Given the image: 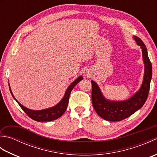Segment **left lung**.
Instances as JSON below:
<instances>
[{
  "instance_id": "obj_1",
  "label": "left lung",
  "mask_w": 157,
  "mask_h": 157,
  "mask_svg": "<svg viewBox=\"0 0 157 157\" xmlns=\"http://www.w3.org/2000/svg\"><path fill=\"white\" fill-rule=\"evenodd\" d=\"M133 38L142 49L144 65V78L138 90L127 100L111 101L106 98L98 85L94 81L91 80L92 105L97 114L106 121H119L128 118L142 108L148 97L152 79V64L144 42L137 36H134Z\"/></svg>"
}]
</instances>
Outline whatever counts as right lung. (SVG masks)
Masks as SVG:
<instances>
[{"mask_svg": "<svg viewBox=\"0 0 157 157\" xmlns=\"http://www.w3.org/2000/svg\"><path fill=\"white\" fill-rule=\"evenodd\" d=\"M82 79L83 77L79 76L75 81H73L71 84L68 86V88H67L64 96H63V98L61 99V101L59 103H57L56 105L48 109L37 110V111H36V110L29 109L27 107H25V106L22 105L21 103L17 101V99L15 98L14 95L13 94L11 89L10 88V85L9 86L10 92H11V94L13 98L18 103V105L21 106L23 111H24L29 117L35 120L36 121H51L61 117L63 113H65L68 105L69 95L71 94L73 88H74L75 86L78 84L79 82L82 80Z\"/></svg>", "mask_w": 157, "mask_h": 157, "instance_id": "obj_1", "label": "right lung"}]
</instances>
